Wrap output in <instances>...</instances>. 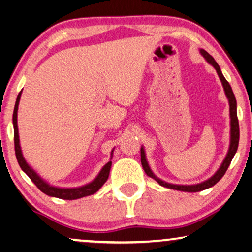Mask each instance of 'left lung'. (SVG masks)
<instances>
[{
    "mask_svg": "<svg viewBox=\"0 0 252 252\" xmlns=\"http://www.w3.org/2000/svg\"><path fill=\"white\" fill-rule=\"evenodd\" d=\"M200 53L207 63L212 65V67L217 70L218 76H219L220 80L222 82V86H223L225 96L229 100V106H230V145H229V150L228 153H226L225 158L223 159V162L221 163L220 167L218 168V171L214 173V174L210 177V179L203 181V182L197 183V184H192V185H183V184H172V183H167L165 181L158 179L156 176L153 171L151 170L150 165H148V162L146 159V154H145V150H144V146L141 147V162H142V166L145 171L146 174L154 179L156 182H158L159 185H162L164 188L167 189H176V191H183V192H200L203 191V189H207L209 188L213 187L214 184H217L219 181L222 179V176L225 174L226 170H228L229 165L232 160L234 154L237 153L238 150V145H239V122H238V116H237V100L236 97H234V94L232 92V88L229 85V82L226 81L224 76L222 75V71L219 67V64L216 63V60L213 59L212 56H210L209 53L203 50V49H200Z\"/></svg>",
    "mask_w": 252,
    "mask_h": 252,
    "instance_id": "1",
    "label": "left lung"
}]
</instances>
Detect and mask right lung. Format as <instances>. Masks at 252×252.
<instances>
[{"mask_svg": "<svg viewBox=\"0 0 252 252\" xmlns=\"http://www.w3.org/2000/svg\"><path fill=\"white\" fill-rule=\"evenodd\" d=\"M21 94H22V90L18 94V98H16V101H15L14 111H13V128H14L15 155H16V159H18L20 167L22 168V171L26 173L29 177H30L32 182L38 187L40 191H42L44 194H47L49 196L58 197V199H63V200H77V199H80V197H85L96 193L98 189L105 184V182L109 176L114 148L110 153V160L102 166L100 172L98 173V175L94 177L92 182H89L85 185H81V187H78V188H59L48 183L47 181L43 180L42 177H41L38 173H36L30 166V165H29V163L27 162L22 154L21 145H20L19 128H18V109H19V102H20V98H21Z\"/></svg>", "mask_w": 252, "mask_h": 252, "instance_id": "1", "label": "right lung"}]
</instances>
